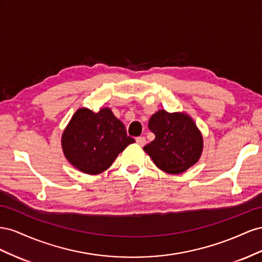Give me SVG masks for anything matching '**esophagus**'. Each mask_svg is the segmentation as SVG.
I'll return each instance as SVG.
<instances>
[{"mask_svg": "<svg viewBox=\"0 0 262 262\" xmlns=\"http://www.w3.org/2000/svg\"><path fill=\"white\" fill-rule=\"evenodd\" d=\"M136 143L138 146H145L146 145V138L144 136H140V137H137L136 138Z\"/></svg>", "mask_w": 262, "mask_h": 262, "instance_id": "obj_1", "label": "esophagus"}]
</instances>
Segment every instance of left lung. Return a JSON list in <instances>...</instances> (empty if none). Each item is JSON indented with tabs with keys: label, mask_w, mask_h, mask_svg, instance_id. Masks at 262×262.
I'll return each mask as SVG.
<instances>
[{
	"label": "left lung",
	"mask_w": 262,
	"mask_h": 262,
	"mask_svg": "<svg viewBox=\"0 0 262 262\" xmlns=\"http://www.w3.org/2000/svg\"><path fill=\"white\" fill-rule=\"evenodd\" d=\"M148 127L156 138L144 150L164 172L182 173L201 158L203 136L193 118L184 112L168 113L159 110L149 119Z\"/></svg>",
	"instance_id": "left-lung-1"
}]
</instances>
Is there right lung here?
<instances>
[{"mask_svg":"<svg viewBox=\"0 0 262 262\" xmlns=\"http://www.w3.org/2000/svg\"><path fill=\"white\" fill-rule=\"evenodd\" d=\"M135 143L127 136L124 124L111 108L93 112L77 110L61 136L63 155L72 166L86 174H99L108 169L118 154Z\"/></svg>","mask_w":262,"mask_h":262,"instance_id":"add662e5","label":"right lung"}]
</instances>
